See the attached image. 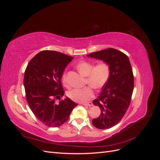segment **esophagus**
Masks as SVG:
<instances>
[{
  "label": "esophagus",
  "instance_id": "34e87169",
  "mask_svg": "<svg viewBox=\"0 0 160 160\" xmlns=\"http://www.w3.org/2000/svg\"><path fill=\"white\" fill-rule=\"evenodd\" d=\"M82 105H86V106H89V107H91V106L93 105V103H92V102L84 103H82Z\"/></svg>",
  "mask_w": 160,
  "mask_h": 160
}]
</instances>
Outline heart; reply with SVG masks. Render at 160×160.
Wrapping results in <instances>:
<instances>
[{"mask_svg":"<svg viewBox=\"0 0 160 160\" xmlns=\"http://www.w3.org/2000/svg\"><path fill=\"white\" fill-rule=\"evenodd\" d=\"M77 68L81 73L87 77V86L83 89H74L67 93L69 98L77 103H85L93 97L95 89L103 88L108 83L111 75V65L108 61H101L94 65L93 62L83 61L77 65ZM62 81L66 83L67 77L62 75Z\"/></svg>","mask_w":160,"mask_h":160,"instance_id":"obj_1","label":"heart"}]
</instances>
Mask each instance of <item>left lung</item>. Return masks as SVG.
I'll use <instances>...</instances> for the list:
<instances>
[{"label":"left lung","instance_id":"obj_1","mask_svg":"<svg viewBox=\"0 0 160 160\" xmlns=\"http://www.w3.org/2000/svg\"><path fill=\"white\" fill-rule=\"evenodd\" d=\"M88 57L108 61L111 65V75L98 99L93 101L101 109L93 125L100 129L113 127L123 118L132 100L134 77L128 57L113 48L91 52Z\"/></svg>","mask_w":160,"mask_h":160}]
</instances>
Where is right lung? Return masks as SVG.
Listing matches in <instances>:
<instances>
[{"instance_id":"obj_1","label":"right lung","mask_w":160,"mask_h":160,"mask_svg":"<svg viewBox=\"0 0 160 160\" xmlns=\"http://www.w3.org/2000/svg\"><path fill=\"white\" fill-rule=\"evenodd\" d=\"M73 57L55 51H41L28 63L24 75L27 103L41 123L48 127L61 126L68 120L77 104L66 98L61 83L62 73Z\"/></svg>"}]
</instances>
